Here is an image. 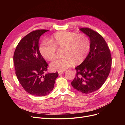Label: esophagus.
Returning a JSON list of instances; mask_svg holds the SVG:
<instances>
[{
    "mask_svg": "<svg viewBox=\"0 0 125 125\" xmlns=\"http://www.w3.org/2000/svg\"><path fill=\"white\" fill-rule=\"evenodd\" d=\"M58 73L59 75H60V74H62L63 73V71H58Z\"/></svg>",
    "mask_w": 125,
    "mask_h": 125,
    "instance_id": "esophagus-1",
    "label": "esophagus"
}]
</instances>
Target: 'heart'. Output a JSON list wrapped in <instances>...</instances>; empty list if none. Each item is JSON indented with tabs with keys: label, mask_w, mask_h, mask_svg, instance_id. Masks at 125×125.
<instances>
[{
	"label": "heart",
	"mask_w": 125,
	"mask_h": 125,
	"mask_svg": "<svg viewBox=\"0 0 125 125\" xmlns=\"http://www.w3.org/2000/svg\"><path fill=\"white\" fill-rule=\"evenodd\" d=\"M91 41L85 34L61 31L52 36L51 41H44L40 47V53L48 60L56 55L57 49H62L63 57L55 59L50 64L54 71H63L73 66L75 62L80 64L88 56L91 50Z\"/></svg>",
	"instance_id": "heart-1"
}]
</instances>
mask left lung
I'll use <instances>...</instances> for the list:
<instances>
[{"instance_id":"left-lung-1","label":"left lung","mask_w":125,"mask_h":125,"mask_svg":"<svg viewBox=\"0 0 125 125\" xmlns=\"http://www.w3.org/2000/svg\"><path fill=\"white\" fill-rule=\"evenodd\" d=\"M80 30L89 36L91 46L87 58L75 67L76 76L71 85L79 92L88 94L104 83L110 73L112 59L109 48L101 35L88 28Z\"/></svg>"}]
</instances>
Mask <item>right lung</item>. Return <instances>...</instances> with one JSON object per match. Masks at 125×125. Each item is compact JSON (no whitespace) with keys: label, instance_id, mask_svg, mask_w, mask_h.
Segmentation results:
<instances>
[{"label":"right lung","instance_id":"obj_1","mask_svg":"<svg viewBox=\"0 0 125 125\" xmlns=\"http://www.w3.org/2000/svg\"><path fill=\"white\" fill-rule=\"evenodd\" d=\"M47 30H37L29 33L18 43L13 55L16 74L20 83L31 95L43 96L53 90L57 72L43 75L47 63L39 51L41 36Z\"/></svg>","mask_w":125,"mask_h":125}]
</instances>
